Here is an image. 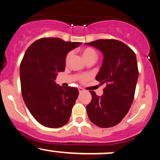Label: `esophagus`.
<instances>
[{
    "mask_svg": "<svg viewBox=\"0 0 160 160\" xmlns=\"http://www.w3.org/2000/svg\"><path fill=\"white\" fill-rule=\"evenodd\" d=\"M78 91H79V92H82L84 91V90L83 89V88H78Z\"/></svg>",
    "mask_w": 160,
    "mask_h": 160,
    "instance_id": "esophagus-1",
    "label": "esophagus"
}]
</instances>
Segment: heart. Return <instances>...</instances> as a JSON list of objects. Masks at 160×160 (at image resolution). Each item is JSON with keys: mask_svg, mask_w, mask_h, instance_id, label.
<instances>
[{"mask_svg": "<svg viewBox=\"0 0 160 160\" xmlns=\"http://www.w3.org/2000/svg\"><path fill=\"white\" fill-rule=\"evenodd\" d=\"M82 56L84 57V58L85 59V61L88 60L90 58H96V56H97V54H96V51L93 50V49L90 48V47H88V48H84L82 50ZM71 53H68V56H67L66 60L68 61L69 58H70ZM88 75H82V76H79V78L81 81H85L88 79Z\"/></svg>", "mask_w": 160, "mask_h": 160, "instance_id": "heart-1", "label": "heart"}]
</instances>
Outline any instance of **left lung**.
Wrapping results in <instances>:
<instances>
[{
  "label": "left lung",
  "mask_w": 160,
  "mask_h": 160,
  "mask_svg": "<svg viewBox=\"0 0 160 160\" xmlns=\"http://www.w3.org/2000/svg\"><path fill=\"white\" fill-rule=\"evenodd\" d=\"M85 44L103 54L96 79L106 85L102 96L90 91L92 100L87 105V113L98 127H113L123 119L133 102L139 76L137 56L129 47L114 39H99Z\"/></svg>",
  "instance_id": "1"
}]
</instances>
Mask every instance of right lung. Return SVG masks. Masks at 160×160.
I'll return each mask as SVG.
<instances>
[{
  "label": "right lung",
  "mask_w": 160,
  "mask_h": 160,
  "mask_svg": "<svg viewBox=\"0 0 160 160\" xmlns=\"http://www.w3.org/2000/svg\"><path fill=\"white\" fill-rule=\"evenodd\" d=\"M81 42L43 38L28 47L20 66L21 93L31 114L41 125L60 128L68 123L78 96L76 88L56 84L65 69L66 56Z\"/></svg>",
  "instance_id": "obj_1"
}]
</instances>
